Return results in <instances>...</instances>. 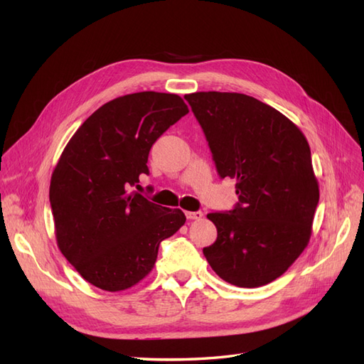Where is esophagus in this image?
Returning a JSON list of instances; mask_svg holds the SVG:
<instances>
[{"label":"esophagus","mask_w":364,"mask_h":364,"mask_svg":"<svg viewBox=\"0 0 364 364\" xmlns=\"http://www.w3.org/2000/svg\"><path fill=\"white\" fill-rule=\"evenodd\" d=\"M185 215L188 220H200L203 217V213L202 211H186Z\"/></svg>","instance_id":"esophagus-1"}]
</instances>
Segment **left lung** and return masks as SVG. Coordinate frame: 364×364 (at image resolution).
I'll return each instance as SVG.
<instances>
[{
	"label": "left lung",
	"instance_id": "8db88e82",
	"mask_svg": "<svg viewBox=\"0 0 364 364\" xmlns=\"http://www.w3.org/2000/svg\"><path fill=\"white\" fill-rule=\"evenodd\" d=\"M220 178L237 179L232 211L206 217L217 240L209 266L237 287L266 285L299 258L311 237L318 183L301 129L277 109L238 92L185 95Z\"/></svg>",
	"mask_w": 364,
	"mask_h": 364
}]
</instances>
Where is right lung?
Here are the masks:
<instances>
[{"label": "right lung", "instance_id": "add662e5", "mask_svg": "<svg viewBox=\"0 0 364 364\" xmlns=\"http://www.w3.org/2000/svg\"><path fill=\"white\" fill-rule=\"evenodd\" d=\"M188 114L179 95L144 91L107 102L77 129L51 176L54 232L63 257L95 287L121 291L151 272L161 241L185 223L129 185L149 174V151Z\"/></svg>", "mask_w": 364, "mask_h": 364}]
</instances>
